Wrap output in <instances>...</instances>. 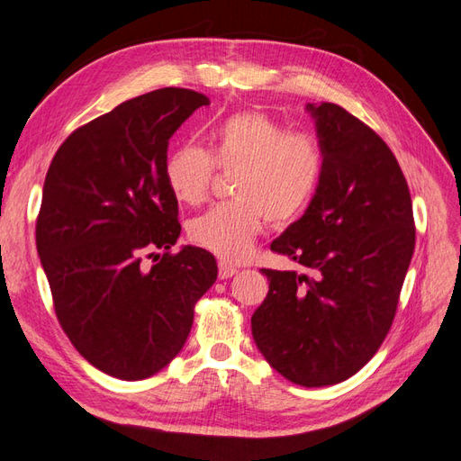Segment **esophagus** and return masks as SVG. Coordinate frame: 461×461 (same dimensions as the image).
<instances>
[{
	"mask_svg": "<svg viewBox=\"0 0 461 461\" xmlns=\"http://www.w3.org/2000/svg\"><path fill=\"white\" fill-rule=\"evenodd\" d=\"M239 269L234 267V266H230V264H227V262H219V277L221 279H229V277H232L234 274H237Z\"/></svg>",
	"mask_w": 461,
	"mask_h": 461,
	"instance_id": "34e87169",
	"label": "esophagus"
}]
</instances>
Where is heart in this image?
<instances>
[{
  "instance_id": "heart-1",
  "label": "heart",
  "mask_w": 461,
  "mask_h": 461,
  "mask_svg": "<svg viewBox=\"0 0 461 461\" xmlns=\"http://www.w3.org/2000/svg\"><path fill=\"white\" fill-rule=\"evenodd\" d=\"M215 166L234 170V199L195 217L187 232L201 249L240 262L250 256L266 222L284 229L307 211L321 184L324 156L309 134L285 132L267 115L244 111L211 131L209 150L176 146L166 158V184L179 203L197 205L209 194Z\"/></svg>"
}]
</instances>
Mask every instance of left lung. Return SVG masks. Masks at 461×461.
<instances>
[{
  "label": "left lung",
  "mask_w": 461,
  "mask_h": 461,
  "mask_svg": "<svg viewBox=\"0 0 461 461\" xmlns=\"http://www.w3.org/2000/svg\"><path fill=\"white\" fill-rule=\"evenodd\" d=\"M324 156L305 215L272 242L305 267L262 269L269 291L252 315L258 350L303 387L334 385L372 360L395 319L414 250L412 201L375 131L334 104H307Z\"/></svg>",
  "instance_id": "left-lung-1"
}]
</instances>
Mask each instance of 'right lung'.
Here are the masks:
<instances>
[{"instance_id":"add662e5","label":"right lung","mask_w":461,"mask_h":461,"mask_svg":"<svg viewBox=\"0 0 461 461\" xmlns=\"http://www.w3.org/2000/svg\"><path fill=\"white\" fill-rule=\"evenodd\" d=\"M203 105L184 87L132 97L76 129L44 177L37 250L56 317L89 364L119 379L174 360L217 279L211 252H170L182 224L164 176L172 134Z\"/></svg>"}]
</instances>
